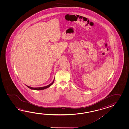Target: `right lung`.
<instances>
[{"mask_svg": "<svg viewBox=\"0 0 129 129\" xmlns=\"http://www.w3.org/2000/svg\"><path fill=\"white\" fill-rule=\"evenodd\" d=\"M55 79V78H54ZM54 79L53 80V81H52V82L50 83L49 85H47L46 86H44V87H39V88H33V87H31L30 86H28L27 85H26V86L28 88H29L31 89H33V90H43L45 89H46L47 88H49V87H50L51 85H52V84L53 83L54 81Z\"/></svg>", "mask_w": 129, "mask_h": 129, "instance_id": "obj_1", "label": "right lung"}]
</instances>
